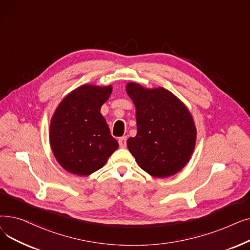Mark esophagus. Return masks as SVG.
<instances>
[{"label":"esophagus","instance_id":"34e87169","mask_svg":"<svg viewBox=\"0 0 250 250\" xmlns=\"http://www.w3.org/2000/svg\"><path fill=\"white\" fill-rule=\"evenodd\" d=\"M118 144H120L121 148H125L126 147V137H122L118 140Z\"/></svg>","mask_w":250,"mask_h":250}]
</instances>
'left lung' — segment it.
Here are the masks:
<instances>
[{
	"instance_id": "1",
	"label": "left lung",
	"mask_w": 250,
	"mask_h": 250,
	"mask_svg": "<svg viewBox=\"0 0 250 250\" xmlns=\"http://www.w3.org/2000/svg\"><path fill=\"white\" fill-rule=\"evenodd\" d=\"M125 90L136 106L137 120V136L126 142L129 152L150 175H174L188 164L194 150L196 128L190 112L162 87L147 89L128 83Z\"/></svg>"
}]
</instances>
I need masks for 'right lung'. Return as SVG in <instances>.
Returning <instances> with one entry per match:
<instances>
[{
  "label": "right lung",
  "instance_id": "add662e5",
  "mask_svg": "<svg viewBox=\"0 0 250 250\" xmlns=\"http://www.w3.org/2000/svg\"><path fill=\"white\" fill-rule=\"evenodd\" d=\"M111 92V86L82 85L62 100L52 115L50 147L68 172L90 175L102 168L118 148L100 113Z\"/></svg>",
  "mask_w": 250,
  "mask_h": 250
}]
</instances>
